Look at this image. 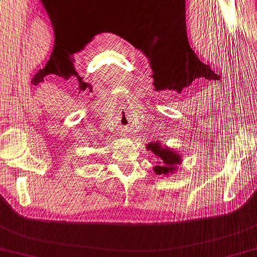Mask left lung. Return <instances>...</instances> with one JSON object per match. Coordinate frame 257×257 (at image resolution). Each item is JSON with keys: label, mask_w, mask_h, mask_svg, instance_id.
<instances>
[{"label": "left lung", "mask_w": 257, "mask_h": 257, "mask_svg": "<svg viewBox=\"0 0 257 257\" xmlns=\"http://www.w3.org/2000/svg\"><path fill=\"white\" fill-rule=\"evenodd\" d=\"M146 149L151 151L158 159L157 166L153 167V170L157 175L168 176L179 169V166L182 162V156L180 155L178 150L170 149L166 145L163 146L159 141H152L147 144Z\"/></svg>", "instance_id": "8db88e82"}]
</instances>
